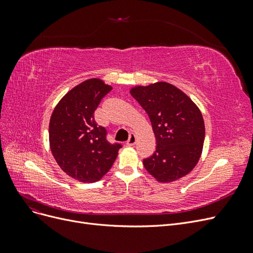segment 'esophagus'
Returning <instances> with one entry per match:
<instances>
[{
  "instance_id": "34e87169",
  "label": "esophagus",
  "mask_w": 253,
  "mask_h": 253,
  "mask_svg": "<svg viewBox=\"0 0 253 253\" xmlns=\"http://www.w3.org/2000/svg\"><path fill=\"white\" fill-rule=\"evenodd\" d=\"M136 140H137L136 135L134 133H131V134H129L128 140L126 141V144L128 145V147H132V145H134L136 143Z\"/></svg>"
}]
</instances>
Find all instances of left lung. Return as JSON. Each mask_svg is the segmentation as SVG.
<instances>
[{
	"instance_id": "8db88e82",
	"label": "left lung",
	"mask_w": 253,
	"mask_h": 253,
	"mask_svg": "<svg viewBox=\"0 0 253 253\" xmlns=\"http://www.w3.org/2000/svg\"><path fill=\"white\" fill-rule=\"evenodd\" d=\"M131 95L147 112L156 137V150L143 166L158 181L170 182L192 171L201 157L205 125L195 103L167 82L136 86Z\"/></svg>"
}]
</instances>
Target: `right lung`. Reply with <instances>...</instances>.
<instances>
[{
    "label": "right lung",
    "mask_w": 253,
    "mask_h": 253,
    "mask_svg": "<svg viewBox=\"0 0 253 253\" xmlns=\"http://www.w3.org/2000/svg\"><path fill=\"white\" fill-rule=\"evenodd\" d=\"M112 90L100 79H89L75 86L61 99L49 122L50 150L67 175L83 182H94L108 173L122 145L108 140V131L98 126L94 113Z\"/></svg>",
    "instance_id": "1"
}]
</instances>
